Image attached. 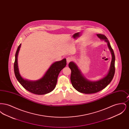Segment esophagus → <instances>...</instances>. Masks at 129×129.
<instances>
[{
	"label": "esophagus",
	"mask_w": 129,
	"mask_h": 129,
	"mask_svg": "<svg viewBox=\"0 0 129 129\" xmlns=\"http://www.w3.org/2000/svg\"><path fill=\"white\" fill-rule=\"evenodd\" d=\"M72 60V58L71 57H68L67 58H66V60H67V63H69Z\"/></svg>",
	"instance_id": "esophagus-1"
}]
</instances>
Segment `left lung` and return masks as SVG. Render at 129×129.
<instances>
[{
	"mask_svg": "<svg viewBox=\"0 0 129 129\" xmlns=\"http://www.w3.org/2000/svg\"><path fill=\"white\" fill-rule=\"evenodd\" d=\"M97 36L101 40H104L107 43L112 56L109 71L105 77L97 81H89L83 76L79 69L74 62H71L69 64V67L71 70V81L72 85L78 92L85 94L95 93L104 89L110 84L115 72V56L108 39L103 34H98Z\"/></svg>",
	"mask_w": 129,
	"mask_h": 129,
	"instance_id": "left-lung-1",
	"label": "left lung"
}]
</instances>
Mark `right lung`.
I'll return each mask as SVG.
<instances>
[{"mask_svg": "<svg viewBox=\"0 0 129 129\" xmlns=\"http://www.w3.org/2000/svg\"><path fill=\"white\" fill-rule=\"evenodd\" d=\"M21 44L17 49L14 63V74L19 82L26 90L33 94L44 95L52 91L56 85L58 74L66 66V59L64 58L61 61H56L52 64L40 79L34 81L25 80L21 77L19 72L17 56Z\"/></svg>", "mask_w": 129, "mask_h": 129, "instance_id": "obj_1", "label": "right lung"}]
</instances>
